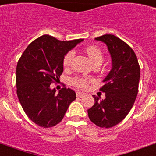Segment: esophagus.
<instances>
[{
	"label": "esophagus",
	"mask_w": 156,
	"mask_h": 156,
	"mask_svg": "<svg viewBox=\"0 0 156 156\" xmlns=\"http://www.w3.org/2000/svg\"><path fill=\"white\" fill-rule=\"evenodd\" d=\"M76 94H77V97H78V98H82V97L84 95V93H82V92H77Z\"/></svg>",
	"instance_id": "esophagus-1"
}]
</instances>
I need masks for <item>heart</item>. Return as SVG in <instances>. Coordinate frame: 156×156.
<instances>
[{
  "mask_svg": "<svg viewBox=\"0 0 156 156\" xmlns=\"http://www.w3.org/2000/svg\"><path fill=\"white\" fill-rule=\"evenodd\" d=\"M85 53L87 54V55L89 58V59L93 64L96 63H101V62L103 60L102 52L97 46H87V47L85 48ZM74 55V51L73 50H70L64 56V58H63V65L65 69L69 68L70 66V64H71L73 59ZM88 82H89V80L87 78H82V77H76V78H73L71 80V83H72L73 85H74L75 87H77L78 88H80V89H85V88H87V86H88Z\"/></svg>",
  "mask_w": 156,
  "mask_h": 156,
  "instance_id": "b5f03b06",
  "label": "heart"
}]
</instances>
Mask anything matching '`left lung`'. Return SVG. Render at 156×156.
I'll list each match as a JSON object with an SVG mask.
<instances>
[{"label":"left lung","mask_w":156,"mask_h":156,"mask_svg":"<svg viewBox=\"0 0 156 156\" xmlns=\"http://www.w3.org/2000/svg\"><path fill=\"white\" fill-rule=\"evenodd\" d=\"M95 40L107 44L112 67L100 88L106 98L93 95L95 103L87 113L95 125L111 128L122 122L133 107L138 93L140 65L133 49L118 37L108 34Z\"/></svg>","instance_id":"obj_1"}]
</instances>
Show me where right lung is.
<instances>
[{
    "label": "right lung",
    "mask_w": 156,
    "mask_h": 156,
    "mask_svg": "<svg viewBox=\"0 0 156 156\" xmlns=\"http://www.w3.org/2000/svg\"><path fill=\"white\" fill-rule=\"evenodd\" d=\"M83 39L60 41L44 34L31 42L16 66V93L28 117L41 127L55 126L63 120L76 99L73 90L63 87L55 94L53 83L59 81L63 58Z\"/></svg>",
    "instance_id": "right-lung-1"
}]
</instances>
